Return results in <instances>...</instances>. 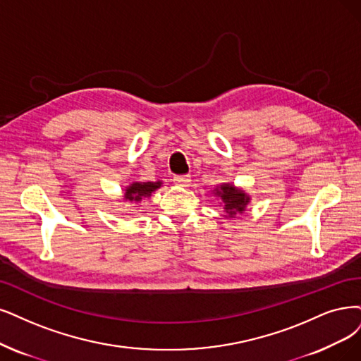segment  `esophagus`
Wrapping results in <instances>:
<instances>
[{
  "label": "esophagus",
  "instance_id": "esophagus-1",
  "mask_svg": "<svg viewBox=\"0 0 361 361\" xmlns=\"http://www.w3.org/2000/svg\"><path fill=\"white\" fill-rule=\"evenodd\" d=\"M190 176H176L173 177V183L178 184V185H183V188H188V185H190Z\"/></svg>",
  "mask_w": 361,
  "mask_h": 361
}]
</instances>
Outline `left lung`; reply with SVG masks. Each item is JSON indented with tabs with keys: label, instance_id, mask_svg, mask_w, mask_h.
Returning a JSON list of instances; mask_svg holds the SVG:
<instances>
[{
	"label": "left lung",
	"instance_id": "1",
	"mask_svg": "<svg viewBox=\"0 0 361 361\" xmlns=\"http://www.w3.org/2000/svg\"><path fill=\"white\" fill-rule=\"evenodd\" d=\"M216 195L223 199L224 209L229 212L231 217L236 212H243L248 202V196L243 190L235 189L231 184H223L220 189L216 190Z\"/></svg>",
	"mask_w": 361,
	"mask_h": 361
}]
</instances>
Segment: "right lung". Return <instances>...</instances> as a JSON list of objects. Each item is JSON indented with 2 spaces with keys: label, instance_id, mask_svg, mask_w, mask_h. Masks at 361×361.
Segmentation results:
<instances>
[{
  "label": "right lung",
  "instance_id": "1",
  "mask_svg": "<svg viewBox=\"0 0 361 361\" xmlns=\"http://www.w3.org/2000/svg\"><path fill=\"white\" fill-rule=\"evenodd\" d=\"M160 184H162L160 181H156V183H153V181L133 183L126 189L125 199H126V201H129V202H140L142 197L150 196L152 192L159 189Z\"/></svg>",
  "mask_w": 361,
  "mask_h": 361
}]
</instances>
